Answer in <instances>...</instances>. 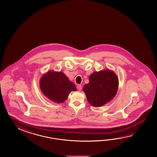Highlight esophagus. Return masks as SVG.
I'll list each match as a JSON object with an SVG mask.
<instances>
[{"mask_svg": "<svg viewBox=\"0 0 157 157\" xmlns=\"http://www.w3.org/2000/svg\"><path fill=\"white\" fill-rule=\"evenodd\" d=\"M77 88L78 90H82V85H80V84H79V85H78V86H77Z\"/></svg>", "mask_w": 157, "mask_h": 157, "instance_id": "1", "label": "esophagus"}]
</instances>
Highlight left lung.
Returning <instances> with one entry per match:
<instances>
[{"label": "left lung", "mask_w": 157, "mask_h": 157, "mask_svg": "<svg viewBox=\"0 0 157 157\" xmlns=\"http://www.w3.org/2000/svg\"><path fill=\"white\" fill-rule=\"evenodd\" d=\"M89 83L83 90L93 107H101L115 97L118 88V77L113 71L105 70L94 72L89 77Z\"/></svg>", "instance_id": "8db88e82"}]
</instances>
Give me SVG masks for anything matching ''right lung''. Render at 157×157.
<instances>
[{
  "instance_id": "1",
  "label": "right lung",
  "mask_w": 157,
  "mask_h": 157,
  "mask_svg": "<svg viewBox=\"0 0 157 157\" xmlns=\"http://www.w3.org/2000/svg\"><path fill=\"white\" fill-rule=\"evenodd\" d=\"M40 87L43 94L56 103H63L77 88L63 72L49 71L41 78Z\"/></svg>"
}]
</instances>
